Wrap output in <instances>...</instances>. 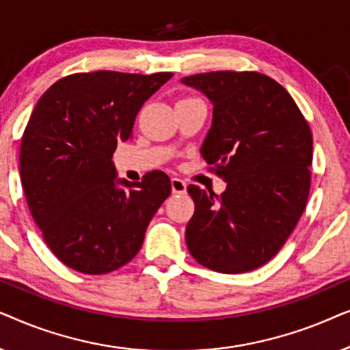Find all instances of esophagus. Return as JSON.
<instances>
[{
  "label": "esophagus",
  "instance_id": "1",
  "mask_svg": "<svg viewBox=\"0 0 350 350\" xmlns=\"http://www.w3.org/2000/svg\"><path fill=\"white\" fill-rule=\"evenodd\" d=\"M172 193L174 194H185L186 193V183L180 178H172Z\"/></svg>",
  "mask_w": 350,
  "mask_h": 350
}]
</instances>
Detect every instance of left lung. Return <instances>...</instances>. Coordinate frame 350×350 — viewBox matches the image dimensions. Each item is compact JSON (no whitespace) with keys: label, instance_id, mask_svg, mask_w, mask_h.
Instances as JSON below:
<instances>
[{"label":"left lung","instance_id":"obj_1","mask_svg":"<svg viewBox=\"0 0 350 350\" xmlns=\"http://www.w3.org/2000/svg\"><path fill=\"white\" fill-rule=\"evenodd\" d=\"M181 83L213 105L200 152L228 183L219 196L188 186L196 208L186 245L212 271H253L284 247L304 212L312 164L309 124L291 95L256 71H210Z\"/></svg>","mask_w":350,"mask_h":350}]
</instances>
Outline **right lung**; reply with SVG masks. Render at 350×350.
Returning a JSON list of instances; mask_svg holds the SVG:
<instances>
[{"label":"right lung","mask_w":350,"mask_h":350,"mask_svg":"<svg viewBox=\"0 0 350 350\" xmlns=\"http://www.w3.org/2000/svg\"><path fill=\"white\" fill-rule=\"evenodd\" d=\"M172 76L76 73L38 100L22 137V188L47 247L71 269L97 275L127 265L170 196L164 172L131 183L116 178L111 157L132 137L143 103Z\"/></svg>","instance_id":"1"}]
</instances>
